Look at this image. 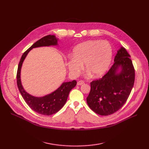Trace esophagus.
<instances>
[{
  "mask_svg": "<svg viewBox=\"0 0 149 149\" xmlns=\"http://www.w3.org/2000/svg\"><path fill=\"white\" fill-rule=\"evenodd\" d=\"M84 83V81L83 80H80L77 82V85H81Z\"/></svg>",
  "mask_w": 149,
  "mask_h": 149,
  "instance_id": "obj_1",
  "label": "esophagus"
}]
</instances>
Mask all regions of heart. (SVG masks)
Instances as JSON below:
<instances>
[{"label": "heart", "instance_id": "obj_1", "mask_svg": "<svg viewBox=\"0 0 149 149\" xmlns=\"http://www.w3.org/2000/svg\"><path fill=\"white\" fill-rule=\"evenodd\" d=\"M112 48L106 40H89L77 45L72 57L68 58L67 66L70 73L75 76L83 68L93 77L103 75L111 65Z\"/></svg>", "mask_w": 149, "mask_h": 149}]
</instances>
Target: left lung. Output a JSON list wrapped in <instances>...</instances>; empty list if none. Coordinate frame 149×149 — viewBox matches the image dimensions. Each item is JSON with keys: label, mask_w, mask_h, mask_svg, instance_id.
I'll return each mask as SVG.
<instances>
[{"label": "left lung", "mask_w": 149, "mask_h": 149, "mask_svg": "<svg viewBox=\"0 0 149 149\" xmlns=\"http://www.w3.org/2000/svg\"><path fill=\"white\" fill-rule=\"evenodd\" d=\"M130 56L123 47L117 52L114 63L102 78L91 82L87 103L96 113L107 116L120 109L127 100L135 81V69ZM122 71L117 74L118 68Z\"/></svg>", "instance_id": "left-lung-1"}]
</instances>
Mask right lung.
<instances>
[{"mask_svg": "<svg viewBox=\"0 0 149 149\" xmlns=\"http://www.w3.org/2000/svg\"><path fill=\"white\" fill-rule=\"evenodd\" d=\"M56 45H57V39L54 36L48 35L42 37L23 54L17 68V84L23 98L32 110L43 115H51L60 110L66 103L70 90L76 86L77 81L73 80L63 83L60 87L50 94L43 97H35L29 95L23 89L20 81V69L22 63L30 50L37 47Z\"/></svg>", "mask_w": 149, "mask_h": 149, "instance_id": "right-lung-1", "label": "right lung"}]
</instances>
